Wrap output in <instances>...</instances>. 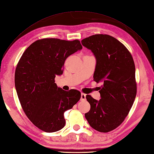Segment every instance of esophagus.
<instances>
[{
  "instance_id": "34e87169",
  "label": "esophagus",
  "mask_w": 154,
  "mask_h": 154,
  "mask_svg": "<svg viewBox=\"0 0 154 154\" xmlns=\"http://www.w3.org/2000/svg\"><path fill=\"white\" fill-rule=\"evenodd\" d=\"M86 99V95L84 93H82L81 94V100H85Z\"/></svg>"
}]
</instances>
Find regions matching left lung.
Here are the masks:
<instances>
[{
    "mask_svg": "<svg viewBox=\"0 0 154 154\" xmlns=\"http://www.w3.org/2000/svg\"><path fill=\"white\" fill-rule=\"evenodd\" d=\"M82 44L96 59L93 80L103 83L99 100L86 95L91 108L85 117L92 128L108 133L122 124L135 99L133 59L124 45L110 35H92L82 40Z\"/></svg>",
    "mask_w": 154,
    "mask_h": 154,
    "instance_id": "8db88e82",
    "label": "left lung"
}]
</instances>
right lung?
<instances>
[{"label": "right lung", "mask_w": 154, "mask_h": 154, "mask_svg": "<svg viewBox=\"0 0 154 154\" xmlns=\"http://www.w3.org/2000/svg\"><path fill=\"white\" fill-rule=\"evenodd\" d=\"M82 49L78 40L43 38L26 49L15 72V86L22 108L34 125L47 133L65 125L64 112L81 98L76 89L65 91L55 83L69 55Z\"/></svg>", "instance_id": "1"}]
</instances>
